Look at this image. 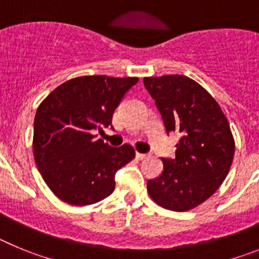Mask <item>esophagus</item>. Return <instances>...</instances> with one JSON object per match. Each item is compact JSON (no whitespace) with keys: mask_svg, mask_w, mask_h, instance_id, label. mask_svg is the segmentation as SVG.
<instances>
[{"mask_svg":"<svg viewBox=\"0 0 259 259\" xmlns=\"http://www.w3.org/2000/svg\"><path fill=\"white\" fill-rule=\"evenodd\" d=\"M136 158L139 161H143L145 158H148V154H144V153H136Z\"/></svg>","mask_w":259,"mask_h":259,"instance_id":"1","label":"esophagus"}]
</instances>
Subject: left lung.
Instances as JSON below:
<instances>
[{
  "mask_svg": "<svg viewBox=\"0 0 259 259\" xmlns=\"http://www.w3.org/2000/svg\"><path fill=\"white\" fill-rule=\"evenodd\" d=\"M166 132H178L175 158H162L163 171L148 180V192L164 209L187 211L219 188L232 164L235 140L221 106L194 80L183 75L144 77Z\"/></svg>",
  "mask_w": 259,
  "mask_h": 259,
  "instance_id": "obj_1",
  "label": "left lung"
}]
</instances>
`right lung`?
<instances>
[{
	"mask_svg": "<svg viewBox=\"0 0 259 259\" xmlns=\"http://www.w3.org/2000/svg\"><path fill=\"white\" fill-rule=\"evenodd\" d=\"M137 77L80 76L57 87L36 111L33 155L50 191L75 206L92 205L115 189V174L135 158L131 145L113 148L95 131L111 118Z\"/></svg>",
	"mask_w": 259,
	"mask_h": 259,
	"instance_id": "right-lung-1",
	"label": "right lung"
}]
</instances>
